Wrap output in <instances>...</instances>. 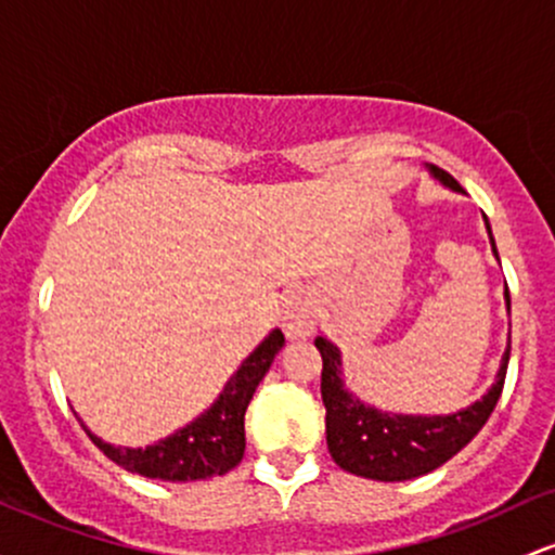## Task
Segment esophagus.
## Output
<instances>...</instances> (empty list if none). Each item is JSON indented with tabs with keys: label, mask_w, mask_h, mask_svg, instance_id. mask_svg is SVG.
Here are the masks:
<instances>
[{
	"label": "esophagus",
	"mask_w": 555,
	"mask_h": 555,
	"mask_svg": "<svg viewBox=\"0 0 555 555\" xmlns=\"http://www.w3.org/2000/svg\"><path fill=\"white\" fill-rule=\"evenodd\" d=\"M313 297H310L306 289H292L289 295L284 297L282 326L289 339L310 337V332H313Z\"/></svg>",
	"instance_id": "34e87169"
}]
</instances>
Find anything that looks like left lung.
Instances as JSON below:
<instances>
[{
  "label": "left lung",
  "instance_id": "8db88e82",
  "mask_svg": "<svg viewBox=\"0 0 555 555\" xmlns=\"http://www.w3.org/2000/svg\"><path fill=\"white\" fill-rule=\"evenodd\" d=\"M429 170L435 179H440V184L453 189V192H464L459 181L446 170L435 166ZM487 234H490V223H487ZM490 242L498 258L492 234ZM505 306L511 310L508 289H505ZM315 347H319L321 361H324L321 398L326 405V446L334 464L356 474V477L379 479V482H405V479L435 472L437 466L453 459L487 424L503 392L511 337L495 385L487 389L482 400L464 408V411L448 413V416H408V413H389L361 403L343 382L339 347L328 343L326 337H315Z\"/></svg>",
  "mask_w": 555,
  "mask_h": 555
}]
</instances>
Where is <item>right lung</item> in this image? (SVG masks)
<instances>
[{"label":"right lung","mask_w":555,"mask_h":555,"mask_svg":"<svg viewBox=\"0 0 555 555\" xmlns=\"http://www.w3.org/2000/svg\"><path fill=\"white\" fill-rule=\"evenodd\" d=\"M282 347L284 334L273 328L263 343L242 361V366L236 369V374L227 382L223 392L218 395V400L208 411L199 413L192 424L173 431L155 446L115 448L91 435L81 418L78 422H81L89 440L113 464L124 466L131 474L163 479V482H194V479L221 477L240 464L242 455H245V411Z\"/></svg>","instance_id":"obj_1"}]
</instances>
